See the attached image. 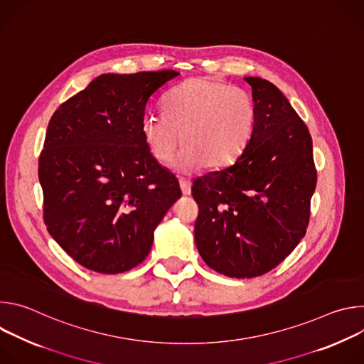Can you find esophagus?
<instances>
[{"label":"esophagus","mask_w":364,"mask_h":364,"mask_svg":"<svg viewBox=\"0 0 364 364\" xmlns=\"http://www.w3.org/2000/svg\"><path fill=\"white\" fill-rule=\"evenodd\" d=\"M178 183H180V187H181V193L184 196H190V193H191V181L187 180V178H178Z\"/></svg>","instance_id":"1"}]
</instances>
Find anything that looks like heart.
Segmentation results:
<instances>
[{"label": "heart", "instance_id": "b5f03b06", "mask_svg": "<svg viewBox=\"0 0 364 364\" xmlns=\"http://www.w3.org/2000/svg\"><path fill=\"white\" fill-rule=\"evenodd\" d=\"M166 112L149 111L142 117L141 132L152 155L170 164L178 155L180 171H196L205 164H230L245 148L253 125L250 96L212 77H193L173 87L164 99Z\"/></svg>", "mask_w": 364, "mask_h": 364}]
</instances>
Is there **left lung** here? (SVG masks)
<instances>
[{
    "label": "left lung",
    "mask_w": 364,
    "mask_h": 364,
    "mask_svg": "<svg viewBox=\"0 0 364 364\" xmlns=\"http://www.w3.org/2000/svg\"><path fill=\"white\" fill-rule=\"evenodd\" d=\"M255 102L250 138L235 163L194 180V240L203 261L230 278L261 277L304 237L317 171L306 125L282 92L245 77Z\"/></svg>",
    "instance_id": "1"
}]
</instances>
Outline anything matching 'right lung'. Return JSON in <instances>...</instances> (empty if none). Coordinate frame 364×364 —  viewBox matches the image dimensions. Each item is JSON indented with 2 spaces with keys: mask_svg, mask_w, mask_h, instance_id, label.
<instances>
[{
  "mask_svg": "<svg viewBox=\"0 0 364 364\" xmlns=\"http://www.w3.org/2000/svg\"><path fill=\"white\" fill-rule=\"evenodd\" d=\"M178 75H100L48 122L38 161L44 223L90 271L114 275L141 264L155 228L181 197L178 180L141 132L146 102Z\"/></svg>",
  "mask_w": 364,
  "mask_h": 364,
  "instance_id": "1",
  "label": "right lung"
}]
</instances>
